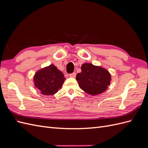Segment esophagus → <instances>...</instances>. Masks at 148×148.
Instances as JSON below:
<instances>
[{
  "instance_id": "esophagus-1",
  "label": "esophagus",
  "mask_w": 148,
  "mask_h": 148,
  "mask_svg": "<svg viewBox=\"0 0 148 148\" xmlns=\"http://www.w3.org/2000/svg\"><path fill=\"white\" fill-rule=\"evenodd\" d=\"M76 75H77V73H76L75 72H73L72 73L70 74V77H71V78H75L76 77Z\"/></svg>"
}]
</instances>
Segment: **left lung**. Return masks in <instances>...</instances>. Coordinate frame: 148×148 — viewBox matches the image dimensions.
<instances>
[{"label": "left lung", "instance_id": "1", "mask_svg": "<svg viewBox=\"0 0 148 148\" xmlns=\"http://www.w3.org/2000/svg\"><path fill=\"white\" fill-rule=\"evenodd\" d=\"M82 72L76 79L82 90L89 95L96 96L107 90L111 81L109 71L100 66L85 63L82 65Z\"/></svg>", "mask_w": 148, "mask_h": 148}]
</instances>
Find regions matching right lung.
I'll list each match as a JSON object with an SVG mask.
<instances>
[{
    "instance_id": "add662e5",
    "label": "right lung",
    "mask_w": 148,
    "mask_h": 148,
    "mask_svg": "<svg viewBox=\"0 0 148 148\" xmlns=\"http://www.w3.org/2000/svg\"><path fill=\"white\" fill-rule=\"evenodd\" d=\"M65 78L61 71L53 64L36 71L33 77L34 86L42 95L50 96L58 92Z\"/></svg>"
}]
</instances>
